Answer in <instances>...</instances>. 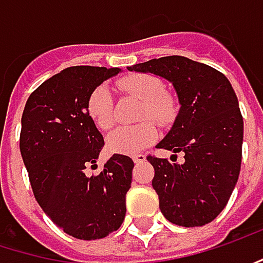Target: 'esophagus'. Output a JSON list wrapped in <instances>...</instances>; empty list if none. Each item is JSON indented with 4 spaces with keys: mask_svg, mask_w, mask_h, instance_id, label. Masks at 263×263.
<instances>
[{
    "mask_svg": "<svg viewBox=\"0 0 263 263\" xmlns=\"http://www.w3.org/2000/svg\"><path fill=\"white\" fill-rule=\"evenodd\" d=\"M143 160H145V156H143V154H136V156H133V161H135L136 164L142 163Z\"/></svg>",
    "mask_w": 263,
    "mask_h": 263,
    "instance_id": "1",
    "label": "esophagus"
}]
</instances>
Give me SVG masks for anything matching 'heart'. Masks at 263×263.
I'll list each match as a JSON object with an SVG mask.
<instances>
[{
	"mask_svg": "<svg viewBox=\"0 0 263 263\" xmlns=\"http://www.w3.org/2000/svg\"><path fill=\"white\" fill-rule=\"evenodd\" d=\"M118 89L133 96L142 102L139 120L151 118L159 124L169 122L175 115L174 100L163 96V82L151 74H132L118 81ZM88 115L100 128L107 130L115 122L114 97L106 86L96 88L88 97ZM157 139V128L153 122L145 121L133 127H120L110 132L106 138V148L112 154L132 156L141 153L143 148Z\"/></svg>",
	"mask_w": 263,
	"mask_h": 263,
	"instance_id": "b5f03b06",
	"label": "heart"
}]
</instances>
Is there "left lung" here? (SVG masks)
<instances>
[{"instance_id":"left-lung-1","label":"left lung","mask_w":263,"mask_h":263,"mask_svg":"<svg viewBox=\"0 0 263 263\" xmlns=\"http://www.w3.org/2000/svg\"><path fill=\"white\" fill-rule=\"evenodd\" d=\"M127 68L167 81L178 97V115L157 148L182 151L184 163L148 157L161 214L184 228L213 221L226 206L241 169L244 122L232 85L216 68L179 55Z\"/></svg>"}]
</instances>
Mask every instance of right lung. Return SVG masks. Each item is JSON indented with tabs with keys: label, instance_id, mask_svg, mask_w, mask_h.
Returning a JSON list of instances; mask_svg holds the SVG:
<instances>
[{
	"label": "right lung",
	"instance_id": "add662e5",
	"mask_svg": "<svg viewBox=\"0 0 263 263\" xmlns=\"http://www.w3.org/2000/svg\"><path fill=\"white\" fill-rule=\"evenodd\" d=\"M121 68L76 66L40 85L22 114L21 154L42 210L66 234L100 239L125 217L133 160L114 154L103 171L88 177L103 148L102 133L88 115V97Z\"/></svg>",
	"mask_w": 263,
	"mask_h": 263
}]
</instances>
